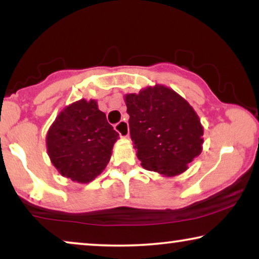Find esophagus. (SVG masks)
<instances>
[{"label": "esophagus", "instance_id": "34e87169", "mask_svg": "<svg viewBox=\"0 0 259 259\" xmlns=\"http://www.w3.org/2000/svg\"><path fill=\"white\" fill-rule=\"evenodd\" d=\"M115 131L119 133L120 138H127L130 134V130H128V123L126 121H120L119 123L115 125Z\"/></svg>", "mask_w": 259, "mask_h": 259}]
</instances>
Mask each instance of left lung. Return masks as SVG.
Wrapping results in <instances>:
<instances>
[{
  "mask_svg": "<svg viewBox=\"0 0 259 259\" xmlns=\"http://www.w3.org/2000/svg\"><path fill=\"white\" fill-rule=\"evenodd\" d=\"M130 133L141 166L176 177L203 151L204 127L192 106L165 84L147 86L123 97Z\"/></svg>",
  "mask_w": 259,
  "mask_h": 259,
  "instance_id": "8db88e82",
  "label": "left lung"
}]
</instances>
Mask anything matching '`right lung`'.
I'll return each mask as SVG.
<instances>
[{
    "instance_id": "1",
    "label": "right lung",
    "mask_w": 259,
    "mask_h": 259,
    "mask_svg": "<svg viewBox=\"0 0 259 259\" xmlns=\"http://www.w3.org/2000/svg\"><path fill=\"white\" fill-rule=\"evenodd\" d=\"M119 134L94 99L66 106L46 136L47 153L58 172L79 184L94 180L107 166Z\"/></svg>"
}]
</instances>
